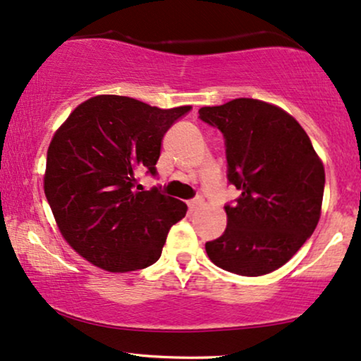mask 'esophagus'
<instances>
[{
	"mask_svg": "<svg viewBox=\"0 0 361 361\" xmlns=\"http://www.w3.org/2000/svg\"><path fill=\"white\" fill-rule=\"evenodd\" d=\"M204 206V201H202V197H197V199H192V201L189 202V209L190 211H197V209H201Z\"/></svg>",
	"mask_w": 361,
	"mask_h": 361,
	"instance_id": "obj_1",
	"label": "esophagus"
}]
</instances>
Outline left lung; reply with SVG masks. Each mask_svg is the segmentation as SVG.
Here are the masks:
<instances>
[{
	"mask_svg": "<svg viewBox=\"0 0 361 361\" xmlns=\"http://www.w3.org/2000/svg\"><path fill=\"white\" fill-rule=\"evenodd\" d=\"M199 117L224 133L228 179L241 195L226 206L224 234L206 243L209 259L241 276L281 268L317 229L324 167L308 133L278 105L234 99Z\"/></svg>",
	"mask_w": 361,
	"mask_h": 361,
	"instance_id": "obj_1",
	"label": "left lung"
}]
</instances>
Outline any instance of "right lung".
Wrapping results in <instances>:
<instances>
[{
    "mask_svg": "<svg viewBox=\"0 0 361 361\" xmlns=\"http://www.w3.org/2000/svg\"><path fill=\"white\" fill-rule=\"evenodd\" d=\"M189 110L97 95L58 127L47 154L44 195L63 239L83 259L110 273L159 259L188 206L144 190L135 176L144 169L155 173L164 135Z\"/></svg>",
    "mask_w": 361,
    "mask_h": 361,
    "instance_id": "add662e5",
    "label": "right lung"
}]
</instances>
